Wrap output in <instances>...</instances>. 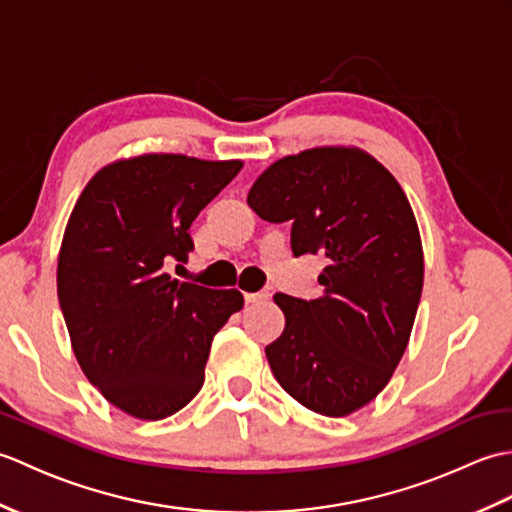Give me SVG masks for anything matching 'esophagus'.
Masks as SVG:
<instances>
[{"label":"esophagus","mask_w":512,"mask_h":512,"mask_svg":"<svg viewBox=\"0 0 512 512\" xmlns=\"http://www.w3.org/2000/svg\"><path fill=\"white\" fill-rule=\"evenodd\" d=\"M270 297V292L268 290H259V292H246L244 295V299H246V303H255V301H264V299H268Z\"/></svg>","instance_id":"esophagus-1"}]
</instances>
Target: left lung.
<instances>
[{"instance_id": "obj_1", "label": "left lung", "mask_w": 512, "mask_h": 512, "mask_svg": "<svg viewBox=\"0 0 512 512\" xmlns=\"http://www.w3.org/2000/svg\"><path fill=\"white\" fill-rule=\"evenodd\" d=\"M262 220L290 222L295 257L323 255V297L277 292L286 328L266 347L277 383L321 416L374 400L400 363L422 295V244L405 191L356 149L321 147L270 165L248 191Z\"/></svg>"}]
</instances>
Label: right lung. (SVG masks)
Instances as JSON below:
<instances>
[{
    "mask_svg": "<svg viewBox=\"0 0 512 512\" xmlns=\"http://www.w3.org/2000/svg\"><path fill=\"white\" fill-rule=\"evenodd\" d=\"M239 169L138 156L101 169L74 204L57 268L61 312L83 374L129 416L160 420L191 402L213 336L244 306L239 290L165 273L187 262L191 222Z\"/></svg>",
    "mask_w": 512,
    "mask_h": 512,
    "instance_id": "obj_1",
    "label": "right lung"
}]
</instances>
